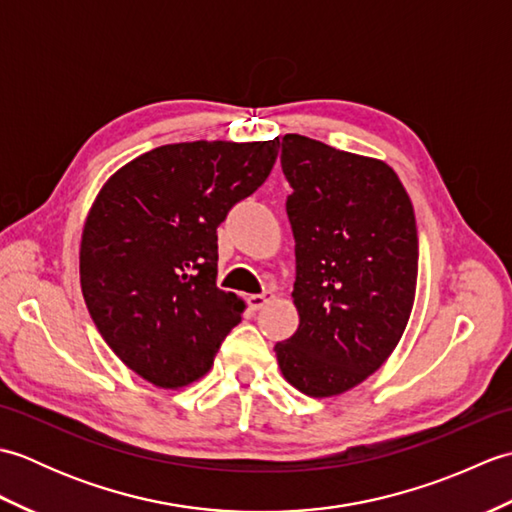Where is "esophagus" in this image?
I'll return each mask as SVG.
<instances>
[{
  "instance_id": "1",
  "label": "esophagus",
  "mask_w": 512,
  "mask_h": 512,
  "mask_svg": "<svg viewBox=\"0 0 512 512\" xmlns=\"http://www.w3.org/2000/svg\"><path fill=\"white\" fill-rule=\"evenodd\" d=\"M268 301H273V292H262V295H250L248 306L253 310H262Z\"/></svg>"
}]
</instances>
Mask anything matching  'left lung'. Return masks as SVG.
<instances>
[{
    "mask_svg": "<svg viewBox=\"0 0 512 512\" xmlns=\"http://www.w3.org/2000/svg\"><path fill=\"white\" fill-rule=\"evenodd\" d=\"M295 235L292 303L299 328L275 345L301 394L330 398L361 385L396 350L418 281L409 195L387 162L308 136L281 140Z\"/></svg>",
    "mask_w": 512,
    "mask_h": 512,
    "instance_id": "left-lung-1",
    "label": "left lung"
}]
</instances>
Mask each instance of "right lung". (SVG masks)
Segmentation results:
<instances>
[{
	"label": "right lung",
	"instance_id": "add662e5",
	"mask_svg": "<svg viewBox=\"0 0 512 512\" xmlns=\"http://www.w3.org/2000/svg\"><path fill=\"white\" fill-rule=\"evenodd\" d=\"M264 143L162 145L110 176L85 217L79 273L105 343L147 383L180 389L213 367L246 303L215 286L217 226L262 187Z\"/></svg>",
	"mask_w": 512,
	"mask_h": 512
}]
</instances>
